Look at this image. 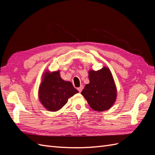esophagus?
I'll return each instance as SVG.
<instances>
[{"label":"esophagus","mask_w":155,"mask_h":155,"mask_svg":"<svg viewBox=\"0 0 155 155\" xmlns=\"http://www.w3.org/2000/svg\"><path fill=\"white\" fill-rule=\"evenodd\" d=\"M83 86L81 85V86H80V87L78 88V91H79V92H81L82 91V90H83Z\"/></svg>","instance_id":"1"}]
</instances>
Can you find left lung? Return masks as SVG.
I'll return each instance as SVG.
<instances>
[{
	"instance_id": "left-lung-1",
	"label": "left lung",
	"mask_w": 155,
	"mask_h": 155,
	"mask_svg": "<svg viewBox=\"0 0 155 155\" xmlns=\"http://www.w3.org/2000/svg\"><path fill=\"white\" fill-rule=\"evenodd\" d=\"M88 78L90 83L85 85L81 94L93 110L101 112L109 109L117 96L116 85L109 68L104 67L97 71L89 70Z\"/></svg>"
}]
</instances>
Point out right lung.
I'll return each instance as SVG.
<instances>
[{"mask_svg": "<svg viewBox=\"0 0 155 155\" xmlns=\"http://www.w3.org/2000/svg\"><path fill=\"white\" fill-rule=\"evenodd\" d=\"M79 92L70 81L61 78L59 70L53 72L46 71L39 88V98L46 109L51 112L60 110L68 100Z\"/></svg>", "mask_w": 155, "mask_h": 155, "instance_id": "add662e5", "label": "right lung"}]
</instances>
